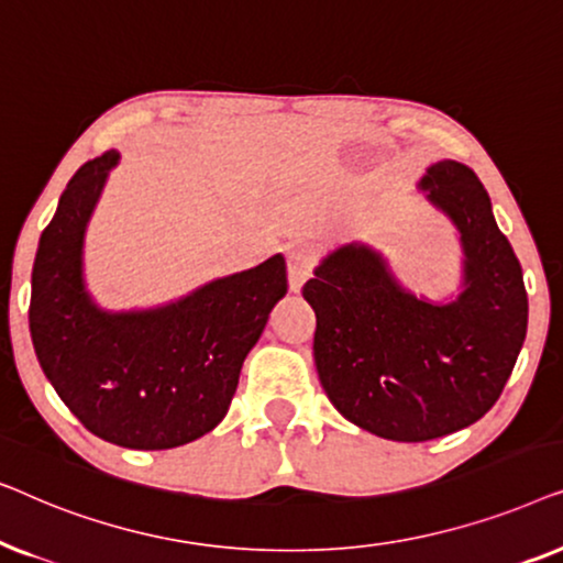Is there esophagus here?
<instances>
[{
  "label": "esophagus",
  "instance_id": "obj_1",
  "mask_svg": "<svg viewBox=\"0 0 563 563\" xmlns=\"http://www.w3.org/2000/svg\"><path fill=\"white\" fill-rule=\"evenodd\" d=\"M314 264H318V251L312 249L310 243H297L291 245L287 253V272H289V287L302 289V284L310 279L314 272Z\"/></svg>",
  "mask_w": 563,
  "mask_h": 563
}]
</instances>
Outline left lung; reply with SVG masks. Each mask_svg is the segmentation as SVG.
<instances>
[{
  "label": "left lung",
  "mask_w": 563,
  "mask_h": 563,
  "mask_svg": "<svg viewBox=\"0 0 563 563\" xmlns=\"http://www.w3.org/2000/svg\"><path fill=\"white\" fill-rule=\"evenodd\" d=\"M466 251V289L451 305L407 295L372 251L345 245L302 295L312 305L314 366L338 412L389 441L456 433L503 395L528 330V295L512 245L472 168L438 161L422 179Z\"/></svg>",
  "instance_id": "8db88e82"
}]
</instances>
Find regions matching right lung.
<instances>
[{
  "instance_id": "obj_1",
  "label": "right lung",
  "mask_w": 563,
  "mask_h": 563,
  "mask_svg": "<svg viewBox=\"0 0 563 563\" xmlns=\"http://www.w3.org/2000/svg\"><path fill=\"white\" fill-rule=\"evenodd\" d=\"M114 161V151L87 161L43 230L30 335L53 389L89 433L125 449H176L225 418L243 358L287 295V264L274 256L164 310L99 312L81 284V238Z\"/></svg>"
}]
</instances>
